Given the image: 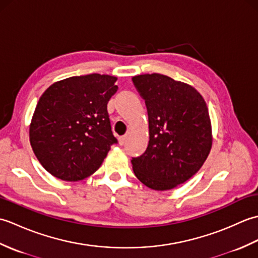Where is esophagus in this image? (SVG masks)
Returning a JSON list of instances; mask_svg holds the SVG:
<instances>
[{
    "label": "esophagus",
    "instance_id": "obj_1",
    "mask_svg": "<svg viewBox=\"0 0 258 258\" xmlns=\"http://www.w3.org/2000/svg\"><path fill=\"white\" fill-rule=\"evenodd\" d=\"M128 136L127 135H124V136H119L118 138V144L119 145H124L126 143V141H127Z\"/></svg>",
    "mask_w": 258,
    "mask_h": 258
}]
</instances>
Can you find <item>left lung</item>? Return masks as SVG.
<instances>
[{
  "instance_id": "obj_1",
  "label": "left lung",
  "mask_w": 258,
  "mask_h": 258,
  "mask_svg": "<svg viewBox=\"0 0 258 258\" xmlns=\"http://www.w3.org/2000/svg\"><path fill=\"white\" fill-rule=\"evenodd\" d=\"M145 100L150 141L132 158L135 176L147 187L167 190L195 175L212 149V126L204 98L193 86L163 74L132 79Z\"/></svg>"
}]
</instances>
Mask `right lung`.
Returning a JSON list of instances; mask_svg holds the SVG:
<instances>
[{
  "label": "right lung",
  "instance_id": "obj_1",
  "mask_svg": "<svg viewBox=\"0 0 258 258\" xmlns=\"http://www.w3.org/2000/svg\"><path fill=\"white\" fill-rule=\"evenodd\" d=\"M116 78L89 74L58 81L43 93L30 125L37 160L59 179L76 182L95 173L113 144L107 103Z\"/></svg>",
  "mask_w": 258,
  "mask_h": 258
}]
</instances>
